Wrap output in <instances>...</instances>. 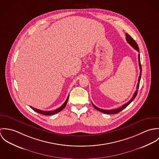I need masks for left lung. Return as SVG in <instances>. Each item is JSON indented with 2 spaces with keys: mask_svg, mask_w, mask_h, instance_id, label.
Instances as JSON below:
<instances>
[{
  "mask_svg": "<svg viewBox=\"0 0 159 159\" xmlns=\"http://www.w3.org/2000/svg\"><path fill=\"white\" fill-rule=\"evenodd\" d=\"M125 36H126V40L127 42H128V43H129L130 45L132 46L135 49H136V51L138 52H139V48H138V45L136 43V42L131 37L130 35H129L128 34L126 33L125 34ZM138 64H139V69H140V74H139V78H138V83L137 84V86H136V90L132 98L126 103L124 104L122 106H121L120 107H119V108H117V109H113V110H103V109H100L98 107H97L95 105L93 104V103H92L93 107L96 109L98 111L102 112V113H103L108 114H117L119 112H120V111H122L123 109H124L125 107H127L134 100V98L136 97V95H137V93H138V88H139V81H140V80H141V62H140V56L139 54H138Z\"/></svg>",
  "mask_w": 159,
  "mask_h": 159,
  "instance_id": "8db88e82",
  "label": "left lung"
}]
</instances>
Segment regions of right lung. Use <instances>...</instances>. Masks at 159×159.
<instances>
[{
  "label": "right lung",
  "mask_w": 159,
  "mask_h": 159,
  "mask_svg": "<svg viewBox=\"0 0 159 159\" xmlns=\"http://www.w3.org/2000/svg\"><path fill=\"white\" fill-rule=\"evenodd\" d=\"M68 98H69V95L67 98V100H66V102H64V103L61 107H59V108L55 110H53V111H43V110H38V109H36L32 107H30L33 110H34L35 111L37 112L38 113L42 114H44V115H48V116H49V115H52V114H54L57 113L59 112H60L61 111H62L66 106L67 105V103L68 102Z\"/></svg>",
  "instance_id": "obj_1"
}]
</instances>
